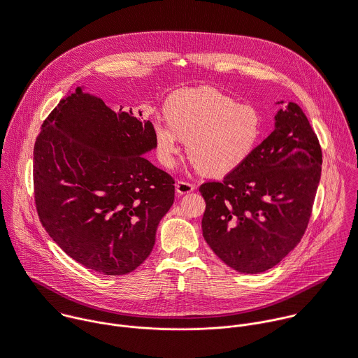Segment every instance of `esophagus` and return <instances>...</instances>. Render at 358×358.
Here are the masks:
<instances>
[{"label": "esophagus", "mask_w": 358, "mask_h": 358, "mask_svg": "<svg viewBox=\"0 0 358 358\" xmlns=\"http://www.w3.org/2000/svg\"><path fill=\"white\" fill-rule=\"evenodd\" d=\"M196 187H194V185H192V183H189V182H183V180H179L178 183H176V192H178V194H187V193H190V192H193Z\"/></svg>", "instance_id": "obj_1"}]
</instances>
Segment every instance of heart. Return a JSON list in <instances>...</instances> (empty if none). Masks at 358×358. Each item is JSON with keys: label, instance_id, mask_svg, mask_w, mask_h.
<instances>
[{"label": "heart", "instance_id": "obj_1", "mask_svg": "<svg viewBox=\"0 0 358 358\" xmlns=\"http://www.w3.org/2000/svg\"><path fill=\"white\" fill-rule=\"evenodd\" d=\"M165 119L152 122L159 161L173 166L187 141L193 165L208 176H224L239 168L262 136L260 112L211 87L179 90L168 96Z\"/></svg>", "mask_w": 358, "mask_h": 358}]
</instances>
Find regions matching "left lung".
<instances>
[{
	"label": "left lung",
	"instance_id": "obj_1",
	"mask_svg": "<svg viewBox=\"0 0 358 358\" xmlns=\"http://www.w3.org/2000/svg\"><path fill=\"white\" fill-rule=\"evenodd\" d=\"M320 165V145L306 116L288 102L275 113L271 134L239 168L222 182L200 186L201 229L213 252L243 274L280 263L305 232Z\"/></svg>",
	"mask_w": 358,
	"mask_h": 358
}]
</instances>
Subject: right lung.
I'll return each instance as SVG.
<instances>
[{
    "label": "right lung",
    "instance_id": "add662e5",
    "mask_svg": "<svg viewBox=\"0 0 358 358\" xmlns=\"http://www.w3.org/2000/svg\"><path fill=\"white\" fill-rule=\"evenodd\" d=\"M154 150L150 120L110 110L84 87L45 120L34 151L36 207L76 262L122 275L150 256L175 200V180L144 157Z\"/></svg>",
    "mask_w": 358,
    "mask_h": 358
}]
</instances>
